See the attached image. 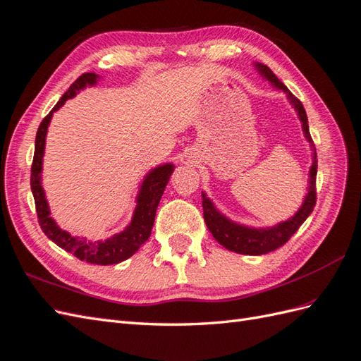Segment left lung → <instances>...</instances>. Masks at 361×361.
I'll use <instances>...</instances> for the list:
<instances>
[{
  "mask_svg": "<svg viewBox=\"0 0 361 361\" xmlns=\"http://www.w3.org/2000/svg\"><path fill=\"white\" fill-rule=\"evenodd\" d=\"M260 73L265 76L272 85L277 87V89H282L288 93V98L291 99L294 107L298 113V118H300L303 124V131L306 139L312 142L311 135H310V127H307V118L303 104L300 99L295 98L293 93H289L285 84L280 81V79L272 73V70L263 64H257ZM315 178H317V154L314 153V162L311 166V182H310V191H307V196L303 202L302 208L297 211V213L288 219L286 222L279 224L277 226L267 228V230H256V228H247L240 226L237 224H233L224 217L219 211L213 207L209 199L202 195V208H204V219L208 226L209 233L213 234L214 239L225 247L226 250L239 252V254H248V256H260V254H267L269 251H274L277 248L285 245L289 239H291L293 234L300 228V225L306 221L307 216L312 213L315 207V202H317V188H315Z\"/></svg>",
  "mask_w": 361,
  "mask_h": 361,
  "instance_id": "obj_1",
  "label": "left lung"
}]
</instances>
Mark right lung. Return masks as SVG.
Returning <instances> with one entry per match:
<instances>
[{
  "label": "right lung",
  "instance_id": "obj_1",
  "mask_svg": "<svg viewBox=\"0 0 361 361\" xmlns=\"http://www.w3.org/2000/svg\"><path fill=\"white\" fill-rule=\"evenodd\" d=\"M94 73H82L76 81L68 87V90L63 94V98L58 101L51 111L42 119L39 128L37 131V139H35V153H33V162H32V174H30V187L35 199V207H37V216L38 224L41 230L44 231L51 242H55L58 247L66 250L67 252L73 254L79 260H84L87 263H93V265H113V263H119L122 260H127L128 257L140 248V245L148 240L152 234V228L154 224V216L157 205H159L161 197L164 195V190L166 183L170 180V176L173 173V165L166 164L162 166H157L150 174L147 176L142 188L137 196V205L133 214V221L126 228L124 231L110 237V239L104 242H90L81 237H75L63 231L55 224L54 219L50 217V211L46 196H44V190L41 187V170H42V154H44V145H46V133L51 114L58 110L67 99L73 98L76 92L82 90L85 85H93L96 82Z\"/></svg>",
  "mask_w": 361,
  "mask_h": 361
}]
</instances>
